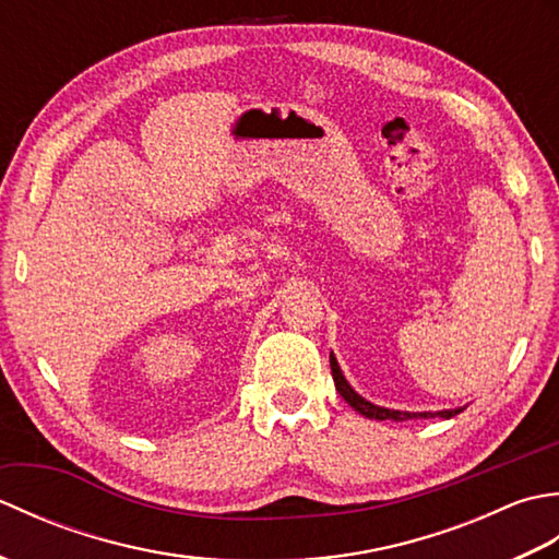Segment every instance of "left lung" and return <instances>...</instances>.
<instances>
[{
  "instance_id": "obj_1",
  "label": "left lung",
  "mask_w": 559,
  "mask_h": 559,
  "mask_svg": "<svg viewBox=\"0 0 559 559\" xmlns=\"http://www.w3.org/2000/svg\"><path fill=\"white\" fill-rule=\"evenodd\" d=\"M329 362H331V374H334V384H336V391L338 394L346 399L348 406H353L355 411H358L360 415H365V418L370 420H411V418H454V415H459L463 408H451V411H425V413H408V411H391V408H384V406H374L372 401L362 399L358 391H355L348 379L343 377L341 367H338V360L334 358V353L329 355Z\"/></svg>"
}]
</instances>
